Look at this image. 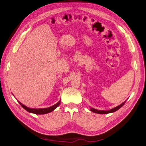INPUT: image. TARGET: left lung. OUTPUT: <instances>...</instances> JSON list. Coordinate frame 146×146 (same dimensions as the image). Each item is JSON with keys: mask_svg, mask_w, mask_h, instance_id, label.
Returning a JSON list of instances; mask_svg holds the SVG:
<instances>
[{"mask_svg": "<svg viewBox=\"0 0 146 146\" xmlns=\"http://www.w3.org/2000/svg\"><path fill=\"white\" fill-rule=\"evenodd\" d=\"M126 101H125L124 102L122 103L121 104H120L119 106H118L116 107H114V108L112 109L111 110H109V111H100V110H97V109H95L94 108H92L90 109V111H92L93 112H95V113H97V114H109V113H111V112H114L115 111H117L118 109H119L122 106H124V104H125Z\"/></svg>", "mask_w": 146, "mask_h": 146, "instance_id": "obj_1", "label": "left lung"}]
</instances>
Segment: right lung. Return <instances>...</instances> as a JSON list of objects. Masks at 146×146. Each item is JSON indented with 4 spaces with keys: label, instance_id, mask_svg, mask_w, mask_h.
Returning <instances> with one entry per match:
<instances>
[{
    "label": "right lung",
    "instance_id": "right-lung-1",
    "mask_svg": "<svg viewBox=\"0 0 146 146\" xmlns=\"http://www.w3.org/2000/svg\"><path fill=\"white\" fill-rule=\"evenodd\" d=\"M60 102H61V100H60L58 102L56 103V104H54V106L48 107V108H44V109H31V108H29V107H27L25 106H24L23 104H21L20 102L18 101V102L21 106V107H23L24 109H25L27 111L31 112V113L35 114H47V113H49V112H51L53 111H54V110L60 105Z\"/></svg>",
    "mask_w": 146,
    "mask_h": 146
}]
</instances>
